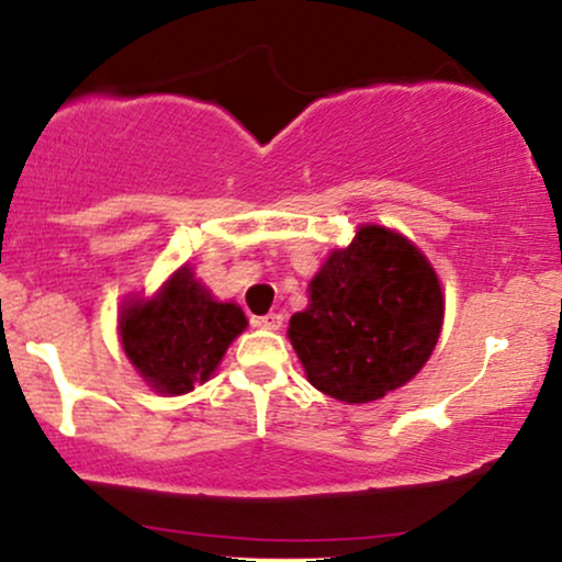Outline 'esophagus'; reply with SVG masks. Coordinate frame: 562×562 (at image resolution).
I'll use <instances>...</instances> for the list:
<instances>
[{
  "instance_id": "1",
  "label": "esophagus",
  "mask_w": 562,
  "mask_h": 562,
  "mask_svg": "<svg viewBox=\"0 0 562 562\" xmlns=\"http://www.w3.org/2000/svg\"><path fill=\"white\" fill-rule=\"evenodd\" d=\"M254 325L256 327H263V330H280V327H282V314L269 312V314H263V317H254Z\"/></svg>"
}]
</instances>
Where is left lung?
<instances>
[{
	"instance_id": "1",
	"label": "left lung",
	"mask_w": 562,
	"mask_h": 562,
	"mask_svg": "<svg viewBox=\"0 0 562 562\" xmlns=\"http://www.w3.org/2000/svg\"><path fill=\"white\" fill-rule=\"evenodd\" d=\"M441 325L443 293L430 261L398 232L367 224L322 263L288 335L314 389L367 404L423 370Z\"/></svg>"
}]
</instances>
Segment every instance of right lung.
Wrapping results in <instances>:
<instances>
[{
  "mask_svg": "<svg viewBox=\"0 0 562 562\" xmlns=\"http://www.w3.org/2000/svg\"><path fill=\"white\" fill-rule=\"evenodd\" d=\"M248 325L237 303L214 301L190 267L177 269L156 299L126 303L121 346L150 389L187 393L214 375L232 340Z\"/></svg>",
  "mask_w": 562,
  "mask_h": 562,
  "instance_id": "obj_1",
  "label": "right lung"
}]
</instances>
